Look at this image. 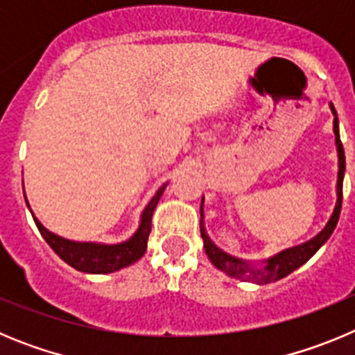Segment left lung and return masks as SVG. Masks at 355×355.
<instances>
[{
	"instance_id": "obj_1",
	"label": "left lung",
	"mask_w": 355,
	"mask_h": 355,
	"mask_svg": "<svg viewBox=\"0 0 355 355\" xmlns=\"http://www.w3.org/2000/svg\"><path fill=\"white\" fill-rule=\"evenodd\" d=\"M331 112L334 115V137H336V149H338V183H336V206H334V211H332L331 218L327 220L325 227L320 231L316 236H313L311 240L304 241L300 245L290 247V249H284L281 252L274 254L268 259H263L261 266L254 265V263L247 261V259H240L236 256H231V254L224 252L220 247H216L211 241V238L208 236L205 227V197H202V205H200V236L205 241V250L208 254L209 261L222 270L224 274H227L229 277L240 279V281H247V283H256V284H268L275 283L279 279L286 277L291 272L297 270L299 266H302L304 263L309 261L316 254V250L324 245L325 241L331 238L332 231L336 229L338 218H340L341 211V200H343V175H345V150L341 146L340 140V122H338V114L334 106L331 105Z\"/></svg>"
}]
</instances>
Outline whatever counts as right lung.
<instances>
[{"label":"right lung","instance_id":"add662e5","mask_svg":"<svg viewBox=\"0 0 355 355\" xmlns=\"http://www.w3.org/2000/svg\"><path fill=\"white\" fill-rule=\"evenodd\" d=\"M167 184L168 183L162 184L156 190L155 196L150 197V200L147 202L146 208H144L142 215H140L139 229L126 241L112 243V245H108V243H97V241H74L58 236V234L51 233L49 229L44 227L39 218L33 215V211L31 209L30 211L44 240L48 241L49 247L67 265H71L76 270L85 272V274H112V272L121 270L124 266L133 265L135 261H139L144 254H146L153 213H155L156 205H158L159 197L165 192ZM24 199H26V196H24ZM28 208H30V205H28Z\"/></svg>","mask_w":355,"mask_h":355}]
</instances>
